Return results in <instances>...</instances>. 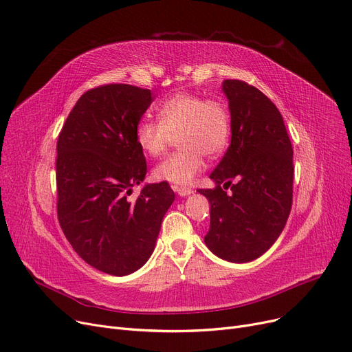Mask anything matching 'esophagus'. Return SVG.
Segmentation results:
<instances>
[{
    "label": "esophagus",
    "instance_id": "obj_1",
    "mask_svg": "<svg viewBox=\"0 0 352 352\" xmlns=\"http://www.w3.org/2000/svg\"><path fill=\"white\" fill-rule=\"evenodd\" d=\"M173 188H174V191H175L178 195H181V197H187V195L192 194V190L188 188V187H178V186H174Z\"/></svg>",
    "mask_w": 352,
    "mask_h": 352
}]
</instances>
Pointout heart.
Segmentation results:
<instances>
[{"instance_id": "obj_1", "label": "heart", "mask_w": 352, "mask_h": 352, "mask_svg": "<svg viewBox=\"0 0 352 352\" xmlns=\"http://www.w3.org/2000/svg\"><path fill=\"white\" fill-rule=\"evenodd\" d=\"M160 120L144 118L136 128V142L149 157H160L178 135L175 154L155 166V178L174 186H188L206 170V155L219 157L230 140L232 119L220 99L177 94L158 108Z\"/></svg>"}]
</instances>
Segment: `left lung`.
<instances>
[{
	"label": "left lung",
	"mask_w": 352,
	"mask_h": 352,
	"mask_svg": "<svg viewBox=\"0 0 352 352\" xmlns=\"http://www.w3.org/2000/svg\"><path fill=\"white\" fill-rule=\"evenodd\" d=\"M223 91L232 115V142L210 175L216 187L198 190L211 204L204 241L224 261L246 263L270 249L287 221L294 149L279 109L261 90L228 79ZM228 186L230 195L223 191Z\"/></svg>",
	"instance_id": "8db88e82"
}]
</instances>
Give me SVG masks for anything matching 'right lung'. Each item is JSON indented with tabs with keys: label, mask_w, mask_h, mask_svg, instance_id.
Returning <instances> with one entry per match:
<instances>
[{
	"label": "right lung",
	"mask_w": 352,
	"mask_h": 352,
	"mask_svg": "<svg viewBox=\"0 0 352 352\" xmlns=\"http://www.w3.org/2000/svg\"><path fill=\"white\" fill-rule=\"evenodd\" d=\"M152 102L149 89L112 83L76 102L57 140V217L74 252L95 269L125 276L154 252L174 201L168 182L146 184L136 128Z\"/></svg>",
	"instance_id": "add662e5"
}]
</instances>
